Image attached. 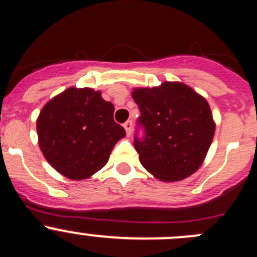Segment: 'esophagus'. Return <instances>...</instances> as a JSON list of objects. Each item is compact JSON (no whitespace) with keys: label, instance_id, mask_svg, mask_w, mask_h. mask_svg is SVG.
I'll return each instance as SVG.
<instances>
[{"label":"esophagus","instance_id":"obj_1","mask_svg":"<svg viewBox=\"0 0 257 257\" xmlns=\"http://www.w3.org/2000/svg\"><path fill=\"white\" fill-rule=\"evenodd\" d=\"M123 127H124V130H126L127 135L130 136L131 133H133V121L131 119H128V121H126L123 123Z\"/></svg>","mask_w":257,"mask_h":257}]
</instances>
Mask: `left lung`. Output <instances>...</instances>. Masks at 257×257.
I'll list each match as a JSON object with an SVG mask.
<instances>
[{"instance_id":"obj_1","label":"left lung","mask_w":257,"mask_h":257,"mask_svg":"<svg viewBox=\"0 0 257 257\" xmlns=\"http://www.w3.org/2000/svg\"><path fill=\"white\" fill-rule=\"evenodd\" d=\"M133 98L140 109L134 146L141 165L164 182L192 175L204 160L216 128L206 99L177 82L135 89Z\"/></svg>"}]
</instances>
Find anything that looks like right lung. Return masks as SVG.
<instances>
[{
	"mask_svg": "<svg viewBox=\"0 0 257 257\" xmlns=\"http://www.w3.org/2000/svg\"><path fill=\"white\" fill-rule=\"evenodd\" d=\"M114 107L92 88H69L41 109L39 145L54 169L73 180L89 178L108 161L114 144L126 135L113 119Z\"/></svg>",
	"mask_w": 257,
	"mask_h": 257,
	"instance_id": "1",
	"label": "right lung"
}]
</instances>
